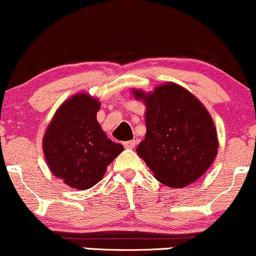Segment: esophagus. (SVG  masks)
I'll list each match as a JSON object with an SVG mask.
<instances>
[{
	"mask_svg": "<svg viewBox=\"0 0 256 256\" xmlns=\"http://www.w3.org/2000/svg\"><path fill=\"white\" fill-rule=\"evenodd\" d=\"M124 146H125V148H128V149L134 148V146H136V140H126V142H124Z\"/></svg>",
	"mask_w": 256,
	"mask_h": 256,
	"instance_id": "34e87169",
	"label": "esophagus"
}]
</instances>
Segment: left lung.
<instances>
[{
  "label": "left lung",
  "instance_id": "1",
  "mask_svg": "<svg viewBox=\"0 0 256 256\" xmlns=\"http://www.w3.org/2000/svg\"><path fill=\"white\" fill-rule=\"evenodd\" d=\"M134 92L146 106V134L137 154L167 186L183 188L198 180L218 152L216 126L204 104L174 83L148 95Z\"/></svg>",
  "mask_w": 256,
  "mask_h": 256
}]
</instances>
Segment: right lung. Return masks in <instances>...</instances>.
Listing matches in <instances>:
<instances>
[{"mask_svg": "<svg viewBox=\"0 0 256 256\" xmlns=\"http://www.w3.org/2000/svg\"><path fill=\"white\" fill-rule=\"evenodd\" d=\"M98 100L79 94L58 108L43 138L49 168L74 189H90L101 180L112 161L124 150L112 142L96 119Z\"/></svg>", "mask_w": 256, "mask_h": 256, "instance_id": "right-lung-1", "label": "right lung"}]
</instances>
